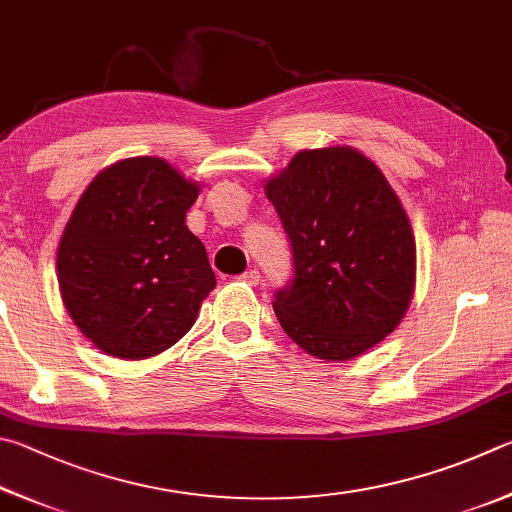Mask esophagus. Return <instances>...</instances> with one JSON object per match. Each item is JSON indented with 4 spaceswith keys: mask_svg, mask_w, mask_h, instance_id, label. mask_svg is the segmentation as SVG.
<instances>
[{
    "mask_svg": "<svg viewBox=\"0 0 512 512\" xmlns=\"http://www.w3.org/2000/svg\"><path fill=\"white\" fill-rule=\"evenodd\" d=\"M238 281L247 283V285H258V281H261V274H258L256 270H249V272H245V274H240Z\"/></svg>",
    "mask_w": 512,
    "mask_h": 512,
    "instance_id": "esophagus-1",
    "label": "esophagus"
}]
</instances>
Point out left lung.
Segmentation results:
<instances>
[{
    "label": "left lung",
    "mask_w": 512,
    "mask_h": 512,
    "mask_svg": "<svg viewBox=\"0 0 512 512\" xmlns=\"http://www.w3.org/2000/svg\"><path fill=\"white\" fill-rule=\"evenodd\" d=\"M292 242L294 281L274 312L326 362L360 357L398 328L416 290V240L387 177L351 146L301 150L265 182Z\"/></svg>",
    "instance_id": "obj_1"
}]
</instances>
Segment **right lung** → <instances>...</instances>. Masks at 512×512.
Here are the masks:
<instances>
[{
	"label": "right lung",
	"instance_id": "1",
	"mask_svg": "<svg viewBox=\"0 0 512 512\" xmlns=\"http://www.w3.org/2000/svg\"><path fill=\"white\" fill-rule=\"evenodd\" d=\"M161 157L103 168L71 211L56 270L80 333L119 360H148L193 328L215 274L186 211L200 195Z\"/></svg>",
	"mask_w": 512,
	"mask_h": 512
}]
</instances>
